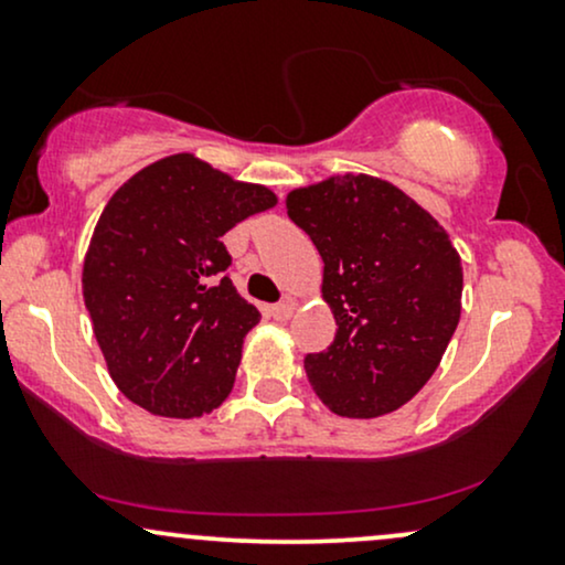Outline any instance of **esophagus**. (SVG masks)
<instances>
[{"label":"esophagus","instance_id":"34e87169","mask_svg":"<svg viewBox=\"0 0 565 565\" xmlns=\"http://www.w3.org/2000/svg\"><path fill=\"white\" fill-rule=\"evenodd\" d=\"M291 313H295V302H291V300H284V302H278V305H274V308H270V316H274L276 321H289Z\"/></svg>","mask_w":565,"mask_h":565}]
</instances>
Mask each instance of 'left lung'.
Segmentation results:
<instances>
[{
	"label": "left lung",
	"mask_w": 565,
	"mask_h": 565,
	"mask_svg": "<svg viewBox=\"0 0 565 565\" xmlns=\"http://www.w3.org/2000/svg\"><path fill=\"white\" fill-rule=\"evenodd\" d=\"M287 210L319 249L321 297L337 323L332 345L305 355L310 385L340 417L395 412L433 377L462 313L449 233L372 174L295 188Z\"/></svg>",
	"instance_id": "obj_1"
}]
</instances>
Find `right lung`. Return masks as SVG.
<instances>
[{
  "instance_id": "right-lung-1",
  "label": "right lung",
  "mask_w": 565,
  "mask_h": 565,
  "mask_svg": "<svg viewBox=\"0 0 565 565\" xmlns=\"http://www.w3.org/2000/svg\"><path fill=\"white\" fill-rule=\"evenodd\" d=\"M276 201L193 153L142 167L108 201L82 295L108 374L132 404L188 419L228 398L260 310L223 274L231 255L220 238Z\"/></svg>"
}]
</instances>
